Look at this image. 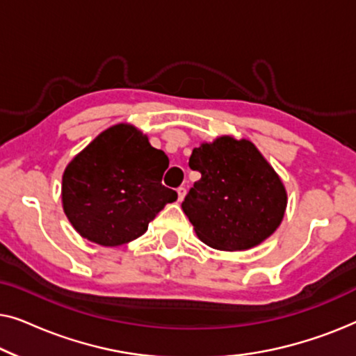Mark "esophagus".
I'll list each match as a JSON object with an SVG mask.
<instances>
[{
    "label": "esophagus",
    "instance_id": "obj_1",
    "mask_svg": "<svg viewBox=\"0 0 356 356\" xmlns=\"http://www.w3.org/2000/svg\"><path fill=\"white\" fill-rule=\"evenodd\" d=\"M177 193H178V201L181 202L183 199H184V196H186V188H183V186H179L178 189H177Z\"/></svg>",
    "mask_w": 356,
    "mask_h": 356
}]
</instances>
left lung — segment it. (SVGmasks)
Listing matches in <instances>:
<instances>
[{
    "mask_svg": "<svg viewBox=\"0 0 356 356\" xmlns=\"http://www.w3.org/2000/svg\"><path fill=\"white\" fill-rule=\"evenodd\" d=\"M189 167L201 173L181 204L199 240L222 251L257 246L280 225L284 183L251 140L222 136L193 150Z\"/></svg>",
    "mask_w": 356,
    "mask_h": 356,
    "instance_id": "left-lung-1",
    "label": "left lung"
}]
</instances>
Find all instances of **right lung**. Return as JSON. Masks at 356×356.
Returning a JSON list of instances; mask_svg holds the SVG:
<instances>
[{
  "mask_svg": "<svg viewBox=\"0 0 356 356\" xmlns=\"http://www.w3.org/2000/svg\"><path fill=\"white\" fill-rule=\"evenodd\" d=\"M168 157L131 124H115L77 154L63 173L66 217L81 236L120 246L144 235L178 194L162 184Z\"/></svg>",
  "mask_w": 356,
  "mask_h": 356,
  "instance_id": "obj_1",
  "label": "right lung"
}]
</instances>
